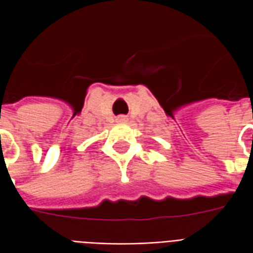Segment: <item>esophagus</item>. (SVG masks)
<instances>
[{
    "instance_id": "obj_1",
    "label": "esophagus",
    "mask_w": 253,
    "mask_h": 253,
    "mask_svg": "<svg viewBox=\"0 0 253 253\" xmlns=\"http://www.w3.org/2000/svg\"><path fill=\"white\" fill-rule=\"evenodd\" d=\"M118 121L125 122V121H126V118H125V116H119V118H118Z\"/></svg>"
}]
</instances>
